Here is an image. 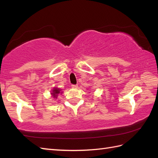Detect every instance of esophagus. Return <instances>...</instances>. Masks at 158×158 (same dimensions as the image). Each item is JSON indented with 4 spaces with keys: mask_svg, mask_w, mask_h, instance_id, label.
Wrapping results in <instances>:
<instances>
[{
    "mask_svg": "<svg viewBox=\"0 0 158 158\" xmlns=\"http://www.w3.org/2000/svg\"><path fill=\"white\" fill-rule=\"evenodd\" d=\"M71 87L73 89H77V88H78V85H72Z\"/></svg>",
    "mask_w": 158,
    "mask_h": 158,
    "instance_id": "esophagus-1",
    "label": "esophagus"
}]
</instances>
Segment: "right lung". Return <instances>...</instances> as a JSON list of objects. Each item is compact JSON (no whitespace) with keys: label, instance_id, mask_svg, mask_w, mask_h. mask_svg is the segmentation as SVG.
Listing matches in <instances>:
<instances>
[{"label":"right lung","instance_id":"obj_1","mask_svg":"<svg viewBox=\"0 0 158 158\" xmlns=\"http://www.w3.org/2000/svg\"><path fill=\"white\" fill-rule=\"evenodd\" d=\"M62 94V89H60L58 88H53L52 92H51V95H52V98H58V94Z\"/></svg>","mask_w":158,"mask_h":158}]
</instances>
